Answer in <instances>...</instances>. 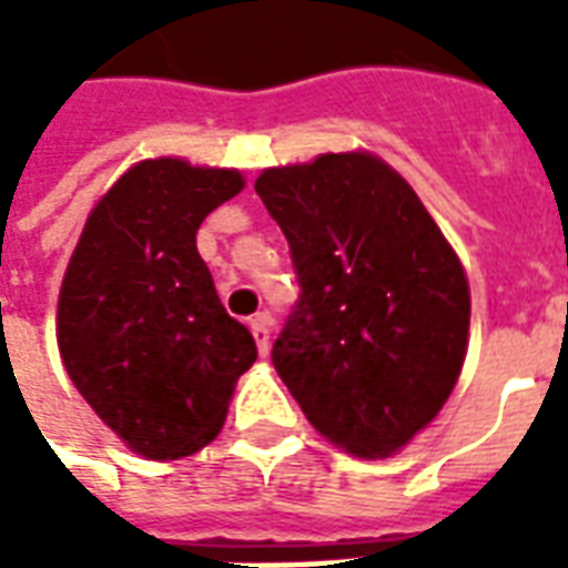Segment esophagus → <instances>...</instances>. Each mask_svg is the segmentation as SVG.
Listing matches in <instances>:
<instances>
[{
  "label": "esophagus",
  "instance_id": "esophagus-1",
  "mask_svg": "<svg viewBox=\"0 0 568 568\" xmlns=\"http://www.w3.org/2000/svg\"><path fill=\"white\" fill-rule=\"evenodd\" d=\"M248 332H252V337H255V346H258L261 356H267V349H271V316H267V313L252 316V322H248Z\"/></svg>",
  "mask_w": 568,
  "mask_h": 568
}]
</instances>
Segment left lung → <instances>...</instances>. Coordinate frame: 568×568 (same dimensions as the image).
Wrapping results in <instances>:
<instances>
[{
  "mask_svg": "<svg viewBox=\"0 0 568 568\" xmlns=\"http://www.w3.org/2000/svg\"><path fill=\"white\" fill-rule=\"evenodd\" d=\"M255 191L301 283L273 368L322 438L362 459L393 456L438 417L463 374V261L374 151L267 166Z\"/></svg>",
  "mask_w": 568,
  "mask_h": 568,
  "instance_id": "1",
  "label": "left lung"
}]
</instances>
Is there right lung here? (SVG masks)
<instances>
[{
	"instance_id": "right-lung-1",
	"label": "right lung",
	"mask_w": 568,
	"mask_h": 568,
	"mask_svg": "<svg viewBox=\"0 0 568 568\" xmlns=\"http://www.w3.org/2000/svg\"><path fill=\"white\" fill-rule=\"evenodd\" d=\"M246 187L240 170L149 158L93 203L57 297V346L93 414L142 459L170 463L224 426L258 358L227 316L197 227Z\"/></svg>"
}]
</instances>
